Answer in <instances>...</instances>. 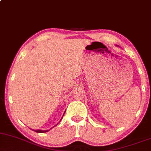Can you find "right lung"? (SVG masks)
I'll return each instance as SVG.
<instances>
[{"label":"right lung","instance_id":"right-lung-1","mask_svg":"<svg viewBox=\"0 0 151 151\" xmlns=\"http://www.w3.org/2000/svg\"><path fill=\"white\" fill-rule=\"evenodd\" d=\"M34 132H38V133H45V132H48V130H39V129H37V130H33Z\"/></svg>","mask_w":151,"mask_h":151}]
</instances>
